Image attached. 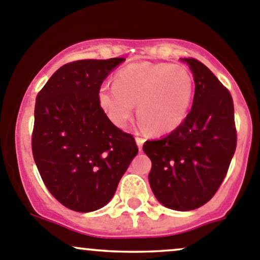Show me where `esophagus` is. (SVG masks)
<instances>
[{"mask_svg":"<svg viewBox=\"0 0 260 260\" xmlns=\"http://www.w3.org/2000/svg\"><path fill=\"white\" fill-rule=\"evenodd\" d=\"M136 142H137L138 148H140V151H141V149H142V145H143V142H145V140H143L142 137H136Z\"/></svg>","mask_w":260,"mask_h":260,"instance_id":"esophagus-1","label":"esophagus"}]
</instances>
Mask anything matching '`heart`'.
Masks as SVG:
<instances>
[{
  "mask_svg": "<svg viewBox=\"0 0 260 260\" xmlns=\"http://www.w3.org/2000/svg\"><path fill=\"white\" fill-rule=\"evenodd\" d=\"M193 78L187 68L167 62L137 61L123 67L113 84H103L98 103L117 127H125L135 113L141 127L167 135L180 127L190 111Z\"/></svg>",
  "mask_w": 260,
  "mask_h": 260,
  "instance_id": "1",
  "label": "heart"
}]
</instances>
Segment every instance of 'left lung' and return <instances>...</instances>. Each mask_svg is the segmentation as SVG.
Returning <instances> with one entry per match:
<instances>
[{"instance_id":"obj_1","label":"left lung","mask_w":260,"mask_h":260,"mask_svg":"<svg viewBox=\"0 0 260 260\" xmlns=\"http://www.w3.org/2000/svg\"><path fill=\"white\" fill-rule=\"evenodd\" d=\"M192 108L179 128L156 141H146L151 158L149 185L166 208L188 211L205 205L219 190L237 148L234 103L230 91L206 65L193 57Z\"/></svg>"}]
</instances>
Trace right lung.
Masks as SVG:
<instances>
[{"label": "right lung", "mask_w": 260, "mask_h": 260, "mask_svg": "<svg viewBox=\"0 0 260 260\" xmlns=\"http://www.w3.org/2000/svg\"><path fill=\"white\" fill-rule=\"evenodd\" d=\"M123 60L68 62L36 96L34 159L50 193L70 210L107 205L138 153L135 137L115 127L98 103L102 83Z\"/></svg>", "instance_id": "add662e5"}]
</instances>
